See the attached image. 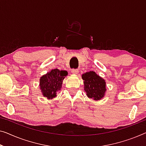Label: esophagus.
I'll return each instance as SVG.
<instances>
[{
  "mask_svg": "<svg viewBox=\"0 0 146 146\" xmlns=\"http://www.w3.org/2000/svg\"><path fill=\"white\" fill-rule=\"evenodd\" d=\"M71 72H72L73 74H77L79 73V70H78L77 69H72V71H71Z\"/></svg>",
  "mask_w": 146,
  "mask_h": 146,
  "instance_id": "1",
  "label": "esophagus"
}]
</instances>
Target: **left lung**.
Returning <instances> with one entry per match:
<instances>
[{"label":"left lung","mask_w":146,"mask_h":146,"mask_svg":"<svg viewBox=\"0 0 146 146\" xmlns=\"http://www.w3.org/2000/svg\"><path fill=\"white\" fill-rule=\"evenodd\" d=\"M84 80V90L90 98L100 100L104 97L106 89V82L94 71H90L82 75Z\"/></svg>","instance_id":"8db88e82"}]
</instances>
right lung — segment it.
Listing matches in <instances>:
<instances>
[{
    "label": "right lung",
    "mask_w": 146,
    "mask_h": 146,
    "mask_svg": "<svg viewBox=\"0 0 146 146\" xmlns=\"http://www.w3.org/2000/svg\"><path fill=\"white\" fill-rule=\"evenodd\" d=\"M67 75L66 71L55 69L43 75L40 79V87L43 96L48 99L55 98L56 92L60 90L63 80Z\"/></svg>",
    "instance_id": "add662e5"
}]
</instances>
